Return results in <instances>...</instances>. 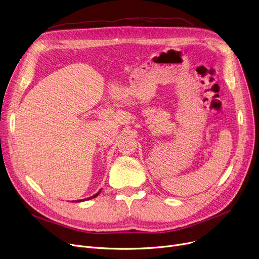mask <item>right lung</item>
Returning a JSON list of instances; mask_svg holds the SVG:
<instances>
[{"mask_svg":"<svg viewBox=\"0 0 259 259\" xmlns=\"http://www.w3.org/2000/svg\"><path fill=\"white\" fill-rule=\"evenodd\" d=\"M99 194H100V192H99V193H97V194H95V195H93V196H91V197H89V198H86V199H91V198H94V197H97ZM86 199H85V200H86ZM76 201H77V200H76ZM78 201H81V200H78Z\"/></svg>","mask_w":259,"mask_h":259,"instance_id":"1","label":"right lung"}]
</instances>
